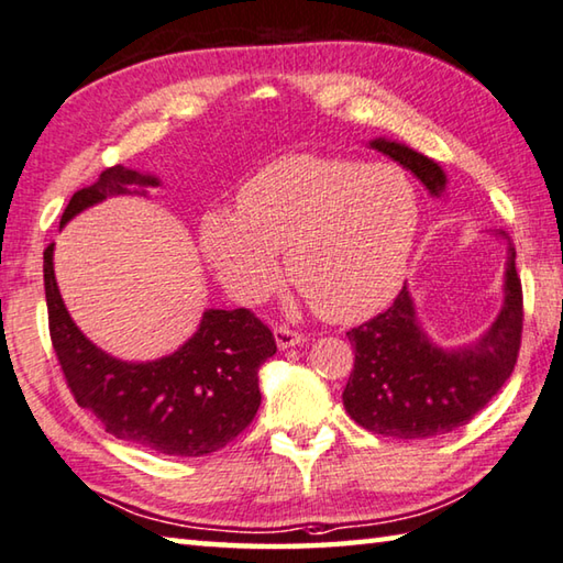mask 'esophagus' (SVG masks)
Returning <instances> with one entry per match:
<instances>
[{"label":"esophagus","mask_w":563,"mask_h":563,"mask_svg":"<svg viewBox=\"0 0 563 563\" xmlns=\"http://www.w3.org/2000/svg\"><path fill=\"white\" fill-rule=\"evenodd\" d=\"M274 339H276V346H279V349L299 346V343L303 341L301 333L289 329V327H276V329H274Z\"/></svg>","instance_id":"34e87169"}]
</instances>
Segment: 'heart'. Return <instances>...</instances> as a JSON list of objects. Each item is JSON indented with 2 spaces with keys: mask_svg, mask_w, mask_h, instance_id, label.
Segmentation results:
<instances>
[{
  "mask_svg": "<svg viewBox=\"0 0 563 563\" xmlns=\"http://www.w3.org/2000/svg\"><path fill=\"white\" fill-rule=\"evenodd\" d=\"M420 192L393 163L284 155L246 177L236 212L200 220L207 260L236 299L256 301L287 274L321 317L353 321L396 297L420 232Z\"/></svg>",
  "mask_w": 563,
  "mask_h": 563,
  "instance_id": "obj_1",
  "label": "heart"
}]
</instances>
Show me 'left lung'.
Returning <instances> with one entry per match:
<instances>
[{"instance_id":"left-lung-1","label":"left lung","mask_w":563,"mask_h":563,"mask_svg":"<svg viewBox=\"0 0 563 563\" xmlns=\"http://www.w3.org/2000/svg\"><path fill=\"white\" fill-rule=\"evenodd\" d=\"M371 145L408 167L432 195L445 190V175L430 157L390 141ZM515 260L509 242L505 307L475 346H432L418 327L406 287L386 311L346 333L356 361L343 406L361 428L398 440L445 435L467 426L497 396L515 373L525 329V294Z\"/></svg>"}]
</instances>
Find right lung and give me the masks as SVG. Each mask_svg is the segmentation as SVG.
Here are the masks:
<instances>
[{"instance_id":"add662e5","label":"right lung","mask_w":563,"mask_h":563,"mask_svg":"<svg viewBox=\"0 0 563 563\" xmlns=\"http://www.w3.org/2000/svg\"><path fill=\"white\" fill-rule=\"evenodd\" d=\"M155 177L106 167L93 185L76 190L62 224L111 195H145ZM54 244L44 250L48 336L78 406L106 432L157 455L202 457L250 428L260 410L262 363L276 353L269 327L250 309L205 311L195 336L173 356L151 363L115 361L96 349L68 317L54 276Z\"/></svg>"}]
</instances>
